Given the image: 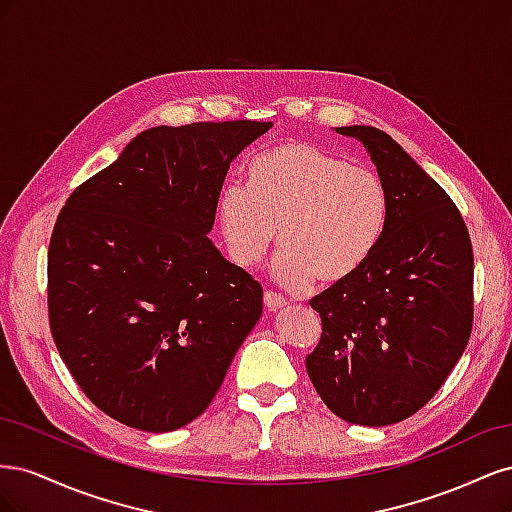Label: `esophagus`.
<instances>
[{
  "instance_id": "obj_1",
  "label": "esophagus",
  "mask_w": 512,
  "mask_h": 512,
  "mask_svg": "<svg viewBox=\"0 0 512 512\" xmlns=\"http://www.w3.org/2000/svg\"><path fill=\"white\" fill-rule=\"evenodd\" d=\"M265 307L269 309V312H277V309L286 307V299L282 297V294L265 290Z\"/></svg>"
}]
</instances>
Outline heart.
I'll use <instances>...</instances> for the list:
<instances>
[{
  "mask_svg": "<svg viewBox=\"0 0 512 512\" xmlns=\"http://www.w3.org/2000/svg\"><path fill=\"white\" fill-rule=\"evenodd\" d=\"M389 218V194L376 170L305 141H282L247 162L245 188L228 185L215 224L230 260L254 269L271 247L277 284L303 292L318 280L342 284L376 252Z\"/></svg>",
  "mask_w": 512,
  "mask_h": 512,
  "instance_id": "1",
  "label": "heart"
}]
</instances>
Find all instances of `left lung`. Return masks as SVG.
<instances>
[{
	"instance_id": "8db88e82",
	"label": "left lung",
	"mask_w": 512,
	"mask_h": 512,
	"mask_svg": "<svg viewBox=\"0 0 512 512\" xmlns=\"http://www.w3.org/2000/svg\"><path fill=\"white\" fill-rule=\"evenodd\" d=\"M369 151L389 218L359 273L309 301L322 320L307 376L327 408L354 425L404 421L440 391L474 320V254L457 205L393 138L337 128Z\"/></svg>"
}]
</instances>
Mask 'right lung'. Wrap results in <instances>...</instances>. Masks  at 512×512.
<instances>
[{
	"instance_id": "add662e5",
	"label": "right lung",
	"mask_w": 512,
	"mask_h": 512,
	"mask_svg": "<svg viewBox=\"0 0 512 512\" xmlns=\"http://www.w3.org/2000/svg\"><path fill=\"white\" fill-rule=\"evenodd\" d=\"M271 121L138 134L76 188L49 243V324L91 404L151 433L203 414L262 314V288L207 237L232 158Z\"/></svg>"
}]
</instances>
